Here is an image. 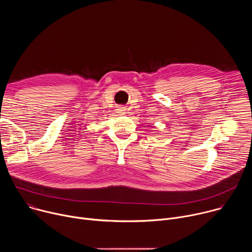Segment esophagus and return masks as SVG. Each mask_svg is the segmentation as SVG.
I'll return each instance as SVG.
<instances>
[{"label": "esophagus", "mask_w": 252, "mask_h": 252, "mask_svg": "<svg viewBox=\"0 0 252 252\" xmlns=\"http://www.w3.org/2000/svg\"><path fill=\"white\" fill-rule=\"evenodd\" d=\"M120 111H122V112H123V111H125V110H120Z\"/></svg>", "instance_id": "34e87169"}]
</instances>
